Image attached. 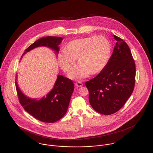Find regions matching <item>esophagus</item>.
<instances>
[{
    "label": "esophagus",
    "instance_id": "obj_1",
    "mask_svg": "<svg viewBox=\"0 0 153 153\" xmlns=\"http://www.w3.org/2000/svg\"><path fill=\"white\" fill-rule=\"evenodd\" d=\"M82 85H83V84L81 82H80V81H78V82L75 83V86H76V87H82Z\"/></svg>",
    "mask_w": 153,
    "mask_h": 153
}]
</instances>
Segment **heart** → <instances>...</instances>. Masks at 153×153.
I'll return each instance as SVG.
<instances>
[{"instance_id":"heart-1","label":"heart","mask_w":153,"mask_h":153,"mask_svg":"<svg viewBox=\"0 0 153 153\" xmlns=\"http://www.w3.org/2000/svg\"><path fill=\"white\" fill-rule=\"evenodd\" d=\"M110 52L111 44L105 36H89L69 42L65 51L58 53V61L62 70L68 72L78 58L80 65L70 72L69 76L81 79L90 74L94 75L101 72L108 61Z\"/></svg>"}]
</instances>
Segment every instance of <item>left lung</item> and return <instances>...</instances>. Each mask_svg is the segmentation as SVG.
I'll return each instance as SVG.
<instances>
[{
	"label": "left lung",
	"instance_id": "8db88e82",
	"mask_svg": "<svg viewBox=\"0 0 153 153\" xmlns=\"http://www.w3.org/2000/svg\"><path fill=\"white\" fill-rule=\"evenodd\" d=\"M114 38L117 42L105 67L85 82L89 104L104 115L112 114L123 107L135 82V65L130 49L120 38L114 35Z\"/></svg>",
	"mask_w": 153,
	"mask_h": 153
}]
</instances>
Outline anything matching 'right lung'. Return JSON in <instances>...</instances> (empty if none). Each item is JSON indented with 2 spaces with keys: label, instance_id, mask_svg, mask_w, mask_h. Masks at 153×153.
<instances>
[{
  "label": "right lung",
  "instance_id": "add662e5",
  "mask_svg": "<svg viewBox=\"0 0 153 153\" xmlns=\"http://www.w3.org/2000/svg\"><path fill=\"white\" fill-rule=\"evenodd\" d=\"M62 40V38L56 36H46L39 39L25 50L21 58L27 52L39 46L51 48L58 54L59 51V45ZM15 84L19 102L25 110L36 119L48 123L56 122L65 115L74 89V83L71 79L58 75L51 91L38 100L29 98L22 92L18 85L17 75Z\"/></svg>",
  "mask_w": 153,
  "mask_h": 153
}]
</instances>
